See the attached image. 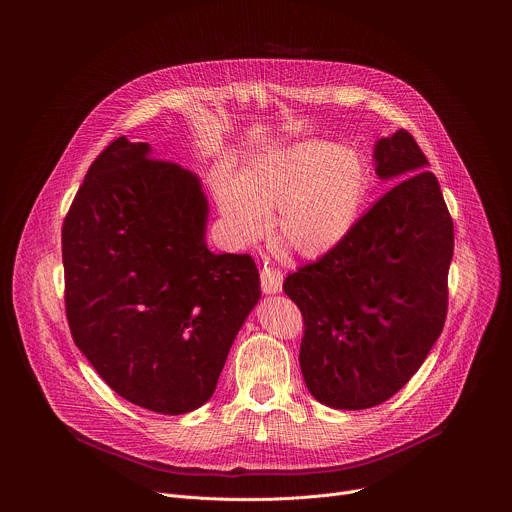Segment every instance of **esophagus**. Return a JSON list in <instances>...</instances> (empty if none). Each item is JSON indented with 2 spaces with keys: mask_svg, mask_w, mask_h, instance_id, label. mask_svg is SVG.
<instances>
[{
  "mask_svg": "<svg viewBox=\"0 0 512 512\" xmlns=\"http://www.w3.org/2000/svg\"><path fill=\"white\" fill-rule=\"evenodd\" d=\"M283 283V273L275 267V263H265V269L261 271V287L265 294H277Z\"/></svg>",
  "mask_w": 512,
  "mask_h": 512,
  "instance_id": "esophagus-1",
  "label": "esophagus"
}]
</instances>
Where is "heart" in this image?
Listing matches in <instances>:
<instances>
[{
    "instance_id": "1",
    "label": "heart",
    "mask_w": 512,
    "mask_h": 512,
    "mask_svg": "<svg viewBox=\"0 0 512 512\" xmlns=\"http://www.w3.org/2000/svg\"><path fill=\"white\" fill-rule=\"evenodd\" d=\"M367 170L330 141H302L263 156L241 178H223L218 204L237 235L251 241L277 217L279 243L296 255L316 257L332 249L354 225Z\"/></svg>"
}]
</instances>
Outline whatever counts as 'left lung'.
Returning <instances> with one entry per match:
<instances>
[{
    "mask_svg": "<svg viewBox=\"0 0 512 512\" xmlns=\"http://www.w3.org/2000/svg\"><path fill=\"white\" fill-rule=\"evenodd\" d=\"M375 172L398 180L283 291L304 316L300 367L308 391L334 409H369L419 371L448 312L454 223L413 135L375 143Z\"/></svg>",
    "mask_w": 512,
    "mask_h": 512,
    "instance_id": "obj_1",
    "label": "left lung"
}]
</instances>
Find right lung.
Listing matches in <instances>:
<instances>
[{
    "label": "right lung",
    "instance_id": "right-lung-1",
    "mask_svg": "<svg viewBox=\"0 0 512 512\" xmlns=\"http://www.w3.org/2000/svg\"><path fill=\"white\" fill-rule=\"evenodd\" d=\"M200 180L117 137L62 225L70 334L101 379L162 415L204 405L261 298L249 255L206 247Z\"/></svg>",
    "mask_w": 512,
    "mask_h": 512
}]
</instances>
